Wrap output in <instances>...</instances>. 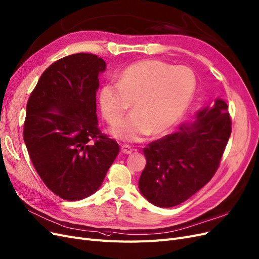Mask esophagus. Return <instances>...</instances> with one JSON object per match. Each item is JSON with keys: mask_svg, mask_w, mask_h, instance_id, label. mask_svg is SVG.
<instances>
[{"mask_svg": "<svg viewBox=\"0 0 259 259\" xmlns=\"http://www.w3.org/2000/svg\"><path fill=\"white\" fill-rule=\"evenodd\" d=\"M133 151H135V149H133L130 145L124 144V145H122V146H121V153H122V154L129 155V154H131Z\"/></svg>", "mask_w": 259, "mask_h": 259, "instance_id": "obj_1", "label": "esophagus"}]
</instances>
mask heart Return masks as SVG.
Wrapping results in <instances>:
<instances>
[{"mask_svg": "<svg viewBox=\"0 0 259 259\" xmlns=\"http://www.w3.org/2000/svg\"><path fill=\"white\" fill-rule=\"evenodd\" d=\"M196 89L194 72L160 60L129 65L118 82H107L100 91V107L105 120L114 124L133 103V114L111 129L117 139L138 142L152 132L168 131L187 110Z\"/></svg>", "mask_w": 259, "mask_h": 259, "instance_id": "b5f03b06", "label": "heart"}]
</instances>
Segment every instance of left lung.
Masks as SVG:
<instances>
[{
  "label": "left lung",
  "mask_w": 259,
  "mask_h": 259,
  "mask_svg": "<svg viewBox=\"0 0 259 259\" xmlns=\"http://www.w3.org/2000/svg\"><path fill=\"white\" fill-rule=\"evenodd\" d=\"M231 133L228 105L218 99L180 131L144 147L146 165L139 187L149 202L171 207L186 201L218 171Z\"/></svg>",
  "instance_id": "8db88e82"
}]
</instances>
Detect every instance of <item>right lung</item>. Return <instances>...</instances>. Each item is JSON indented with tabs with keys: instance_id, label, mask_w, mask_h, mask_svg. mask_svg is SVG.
I'll return each instance as SVG.
<instances>
[{
	"instance_id": "add662e5",
	"label": "right lung",
	"mask_w": 259,
	"mask_h": 259,
	"mask_svg": "<svg viewBox=\"0 0 259 259\" xmlns=\"http://www.w3.org/2000/svg\"><path fill=\"white\" fill-rule=\"evenodd\" d=\"M105 68L97 55L66 56L41 74L27 103L23 140L31 161L45 185L69 201L96 193L119 153L98 128L96 93Z\"/></svg>"
}]
</instances>
